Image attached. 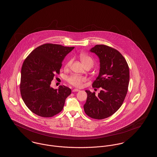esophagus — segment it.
<instances>
[{
	"mask_svg": "<svg viewBox=\"0 0 157 157\" xmlns=\"http://www.w3.org/2000/svg\"><path fill=\"white\" fill-rule=\"evenodd\" d=\"M78 91H79V90H78V89H74V90H72L73 92H78Z\"/></svg>",
	"mask_w": 157,
	"mask_h": 157,
	"instance_id": "obj_1",
	"label": "esophagus"
}]
</instances>
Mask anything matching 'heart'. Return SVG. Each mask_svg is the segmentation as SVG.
Returning a JSON list of instances; mask_svg holds the SVG:
<instances>
[{
  "mask_svg": "<svg viewBox=\"0 0 157 157\" xmlns=\"http://www.w3.org/2000/svg\"><path fill=\"white\" fill-rule=\"evenodd\" d=\"M80 59L82 62V64L83 66L87 64H90L92 66L94 64V60L91 57H90L88 55H84V54H81L80 55ZM72 60H69L67 64V67H69L72 63ZM86 79L85 77L82 76H79V75H71L67 78V82H69L70 84L75 86L76 87H81L82 85V83L85 81Z\"/></svg>",
  "mask_w": 157,
  "mask_h": 157,
  "instance_id": "1",
  "label": "heart"
}]
</instances>
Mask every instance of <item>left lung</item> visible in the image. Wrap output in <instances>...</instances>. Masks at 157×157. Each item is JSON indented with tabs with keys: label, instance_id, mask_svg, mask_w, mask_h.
Wrapping results in <instances>:
<instances>
[{
	"label": "left lung",
	"instance_id": "1",
	"mask_svg": "<svg viewBox=\"0 0 157 157\" xmlns=\"http://www.w3.org/2000/svg\"><path fill=\"white\" fill-rule=\"evenodd\" d=\"M99 59L100 69L92 86L101 88L98 95L86 90L87 99L83 108L86 114L97 120L106 118L117 112L126 97L129 81L127 61L117 50L104 45L90 49Z\"/></svg>",
	"mask_w": 157,
	"mask_h": 157
}]
</instances>
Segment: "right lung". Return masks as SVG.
Here are the masks:
<instances>
[{"label":"right lung","mask_w":157,"mask_h":157,"mask_svg":"<svg viewBox=\"0 0 157 157\" xmlns=\"http://www.w3.org/2000/svg\"><path fill=\"white\" fill-rule=\"evenodd\" d=\"M74 48L46 44L35 49L25 60L21 94L27 107L38 116L52 117L63 109L71 90L64 85L54 90L51 84L55 74H59L63 60Z\"/></svg>","instance_id":"1"}]
</instances>
